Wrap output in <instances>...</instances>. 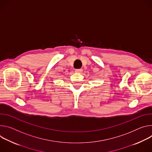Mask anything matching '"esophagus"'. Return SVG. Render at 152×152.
Listing matches in <instances>:
<instances>
[{
    "instance_id": "obj_1",
    "label": "esophagus",
    "mask_w": 152,
    "mask_h": 152,
    "mask_svg": "<svg viewBox=\"0 0 152 152\" xmlns=\"http://www.w3.org/2000/svg\"><path fill=\"white\" fill-rule=\"evenodd\" d=\"M75 72H77V73H81V72H82V71H83V69H75Z\"/></svg>"
}]
</instances>
